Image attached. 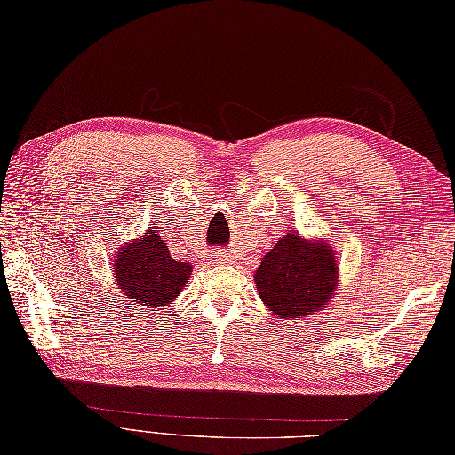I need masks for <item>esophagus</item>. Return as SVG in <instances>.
Wrapping results in <instances>:
<instances>
[{
	"instance_id": "1",
	"label": "esophagus",
	"mask_w": 455,
	"mask_h": 455,
	"mask_svg": "<svg viewBox=\"0 0 455 455\" xmlns=\"http://www.w3.org/2000/svg\"><path fill=\"white\" fill-rule=\"evenodd\" d=\"M211 258H212V262H217V264L230 262V256L227 252H219V250H217V252H212Z\"/></svg>"
}]
</instances>
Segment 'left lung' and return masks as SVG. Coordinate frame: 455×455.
Instances as JSON below:
<instances>
[{"instance_id": "1", "label": "left lung", "mask_w": 455, "mask_h": 455, "mask_svg": "<svg viewBox=\"0 0 455 455\" xmlns=\"http://www.w3.org/2000/svg\"><path fill=\"white\" fill-rule=\"evenodd\" d=\"M338 258L324 240L279 238L256 269V287L274 315L299 321L323 311L338 287Z\"/></svg>"}]
</instances>
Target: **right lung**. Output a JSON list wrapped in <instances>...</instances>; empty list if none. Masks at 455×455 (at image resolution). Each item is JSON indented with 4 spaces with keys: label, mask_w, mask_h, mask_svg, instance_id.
I'll use <instances>...</instances> for the list:
<instances>
[{
    "label": "right lung",
    "mask_w": 455,
    "mask_h": 455,
    "mask_svg": "<svg viewBox=\"0 0 455 455\" xmlns=\"http://www.w3.org/2000/svg\"><path fill=\"white\" fill-rule=\"evenodd\" d=\"M191 264L170 256L166 240L156 230H147L140 238L117 250L113 275L121 293L132 305L160 308L172 305L191 275Z\"/></svg>",
    "instance_id": "add662e5"
}]
</instances>
